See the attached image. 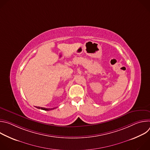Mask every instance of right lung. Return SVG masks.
Listing matches in <instances>:
<instances>
[{
  "label": "right lung",
  "mask_w": 150,
  "mask_h": 150,
  "mask_svg": "<svg viewBox=\"0 0 150 150\" xmlns=\"http://www.w3.org/2000/svg\"><path fill=\"white\" fill-rule=\"evenodd\" d=\"M36 108L37 109H41V110H53L54 109H56V108H52V109H50V108H41V107H36Z\"/></svg>",
  "instance_id": "1"
}]
</instances>
